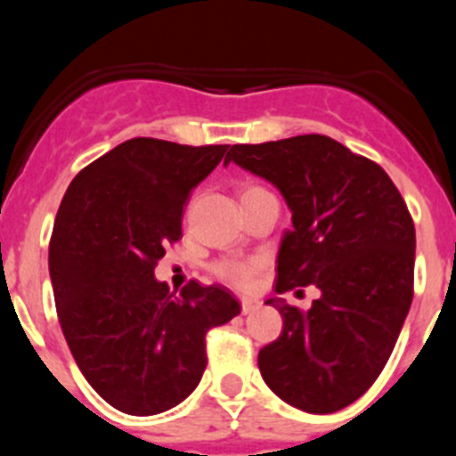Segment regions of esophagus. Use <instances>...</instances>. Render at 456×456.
Segmentation results:
<instances>
[{"mask_svg": "<svg viewBox=\"0 0 456 456\" xmlns=\"http://www.w3.org/2000/svg\"><path fill=\"white\" fill-rule=\"evenodd\" d=\"M240 305H242V314L247 315V314H251V311H256L257 306H260V302L254 300V297H242Z\"/></svg>", "mask_w": 456, "mask_h": 456, "instance_id": "esophagus-1", "label": "esophagus"}]
</instances>
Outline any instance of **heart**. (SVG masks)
<instances>
[{
    "label": "heart",
    "instance_id": "b5f03b06",
    "mask_svg": "<svg viewBox=\"0 0 456 456\" xmlns=\"http://www.w3.org/2000/svg\"><path fill=\"white\" fill-rule=\"evenodd\" d=\"M251 190H257V187H249V190H245V191H251ZM211 271H214L216 278H220L223 282L232 284V287L247 289V287H251V282H254V278L257 273V262H254V260H223V262H216L214 269Z\"/></svg>",
    "mask_w": 456,
    "mask_h": 456
}]
</instances>
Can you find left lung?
<instances>
[{
	"label": "left lung",
	"mask_w": 456,
	"mask_h": 456,
	"mask_svg": "<svg viewBox=\"0 0 456 456\" xmlns=\"http://www.w3.org/2000/svg\"><path fill=\"white\" fill-rule=\"evenodd\" d=\"M269 181L291 209L275 293L315 284L309 311L266 305L282 333L257 353L262 379L314 415L342 411L379 377L412 302L415 224L388 174L322 134L233 145L224 165Z\"/></svg>",
	"instance_id": "1"
}]
</instances>
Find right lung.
<instances>
[{
	"label": "right lung",
	"instance_id": "right-lung-1",
	"mask_svg": "<svg viewBox=\"0 0 456 456\" xmlns=\"http://www.w3.org/2000/svg\"><path fill=\"white\" fill-rule=\"evenodd\" d=\"M229 145L130 139L75 176L48 249L63 338L87 384L117 411L178 406L207 366L205 335L240 314L229 289L190 282L174 296L154 278L183 236V207Z\"/></svg>",
	"mask_w": 456,
	"mask_h": 456
}]
</instances>
